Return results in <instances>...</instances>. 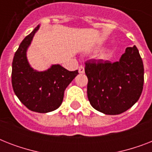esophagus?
<instances>
[{
    "mask_svg": "<svg viewBox=\"0 0 152 152\" xmlns=\"http://www.w3.org/2000/svg\"><path fill=\"white\" fill-rule=\"evenodd\" d=\"M79 72L80 73H83L84 72V67L83 65H80V67H79Z\"/></svg>",
    "mask_w": 152,
    "mask_h": 152,
    "instance_id": "esophagus-1",
    "label": "esophagus"
}]
</instances>
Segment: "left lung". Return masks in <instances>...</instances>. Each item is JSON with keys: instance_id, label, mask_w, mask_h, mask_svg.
<instances>
[{"instance_id": "obj_1", "label": "left lung", "mask_w": 152, "mask_h": 152, "mask_svg": "<svg viewBox=\"0 0 152 152\" xmlns=\"http://www.w3.org/2000/svg\"><path fill=\"white\" fill-rule=\"evenodd\" d=\"M88 98L98 111L116 115L134 105L144 87V64L137 46L127 47L118 61L102 60L85 62Z\"/></svg>"}]
</instances>
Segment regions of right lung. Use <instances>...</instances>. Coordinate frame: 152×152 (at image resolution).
Listing matches in <instances>:
<instances>
[{
  "mask_svg": "<svg viewBox=\"0 0 152 152\" xmlns=\"http://www.w3.org/2000/svg\"><path fill=\"white\" fill-rule=\"evenodd\" d=\"M39 26L20 43L12 61V84L20 101L30 110L48 113L61 106L64 90L79 74L69 71L59 64L45 72H37L28 64L26 52Z\"/></svg>",
  "mask_w": 152,
  "mask_h": 152,
  "instance_id": "right-lung-1",
  "label": "right lung"
}]
</instances>
